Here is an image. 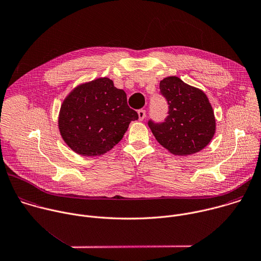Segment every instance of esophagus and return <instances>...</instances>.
I'll return each instance as SVG.
<instances>
[{"label": "esophagus", "mask_w": 261, "mask_h": 261, "mask_svg": "<svg viewBox=\"0 0 261 261\" xmlns=\"http://www.w3.org/2000/svg\"><path fill=\"white\" fill-rule=\"evenodd\" d=\"M137 113H138V118H139L140 121H142V120L145 118V116H146L144 110H139Z\"/></svg>", "instance_id": "obj_1"}]
</instances>
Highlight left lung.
I'll use <instances>...</instances> for the list:
<instances>
[{"label":"left lung","mask_w":261,"mask_h":261,"mask_svg":"<svg viewBox=\"0 0 261 261\" xmlns=\"http://www.w3.org/2000/svg\"><path fill=\"white\" fill-rule=\"evenodd\" d=\"M160 93L169 106L168 116L162 123H147L158 142L178 155L202 150L213 138L216 127L206 94L174 75L160 82Z\"/></svg>","instance_id":"1"}]
</instances>
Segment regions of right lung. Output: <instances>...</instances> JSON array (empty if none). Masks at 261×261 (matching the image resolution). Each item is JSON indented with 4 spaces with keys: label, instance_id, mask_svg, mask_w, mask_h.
Instances as JSON below:
<instances>
[{
    "label": "right lung",
    "instance_id": "obj_1",
    "mask_svg": "<svg viewBox=\"0 0 261 261\" xmlns=\"http://www.w3.org/2000/svg\"><path fill=\"white\" fill-rule=\"evenodd\" d=\"M138 114L109 77L77 86L62 102L58 126L64 142L82 155H100L124 136Z\"/></svg>",
    "mask_w": 261,
    "mask_h": 261
}]
</instances>
